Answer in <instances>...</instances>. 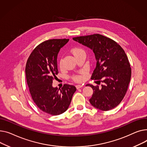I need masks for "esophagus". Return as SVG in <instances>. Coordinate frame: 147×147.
Segmentation results:
<instances>
[{"label":"esophagus","mask_w":147,"mask_h":147,"mask_svg":"<svg viewBox=\"0 0 147 147\" xmlns=\"http://www.w3.org/2000/svg\"><path fill=\"white\" fill-rule=\"evenodd\" d=\"M82 87H83V85H81V84H78V85H76V88L77 89H79V88H81Z\"/></svg>","instance_id":"esophagus-1"}]
</instances>
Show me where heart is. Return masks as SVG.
Segmentation results:
<instances>
[{"instance_id":"1","label":"heart","mask_w":147,"mask_h":147,"mask_svg":"<svg viewBox=\"0 0 147 147\" xmlns=\"http://www.w3.org/2000/svg\"><path fill=\"white\" fill-rule=\"evenodd\" d=\"M72 55L75 57L78 54L80 53V52H81V51H83L81 49H79V48H74L72 50ZM62 63H63V60L62 59H60V62H59V65H60V66L62 67ZM83 77H84V75H77V76H75L74 77V80L76 81H81L83 79Z\"/></svg>"}]
</instances>
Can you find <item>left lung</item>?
<instances>
[{"mask_svg":"<svg viewBox=\"0 0 147 147\" xmlns=\"http://www.w3.org/2000/svg\"><path fill=\"white\" fill-rule=\"evenodd\" d=\"M73 40L92 50L96 57L91 79L102 84L101 87L86 85L93 90L91 105L102 111L114 109L124 98L131 81V68L125 51L114 40L98 34Z\"/></svg>","mask_w":147,"mask_h":147,"instance_id":"8db88e82","label":"left lung"}]
</instances>
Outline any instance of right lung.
Segmentation results:
<instances>
[{
	"label": "right lung",
	"mask_w": 147,
	"mask_h": 147,
	"mask_svg": "<svg viewBox=\"0 0 147 147\" xmlns=\"http://www.w3.org/2000/svg\"><path fill=\"white\" fill-rule=\"evenodd\" d=\"M69 39H52L41 42L31 53L25 66L27 82L32 98L42 111L59 115L67 110L76 88L65 84L53 87L58 74L57 57L60 49Z\"/></svg>",
	"instance_id": "add662e5"
}]
</instances>
